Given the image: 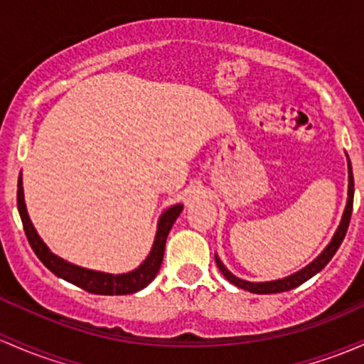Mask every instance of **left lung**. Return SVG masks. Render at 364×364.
<instances>
[{
    "label": "left lung",
    "instance_id": "8db88e82",
    "mask_svg": "<svg viewBox=\"0 0 364 364\" xmlns=\"http://www.w3.org/2000/svg\"><path fill=\"white\" fill-rule=\"evenodd\" d=\"M347 157V174H349V186H347V203H346V209L344 214H342L341 219V225H338L337 231L335 235L331 237V240L328 245L323 249V252L318 255L314 261H311L309 264L302 269L295 271L294 274H289L285 278H279V279H271V282H247V279H242L238 277H235L228 267L223 264L221 259L218 257L215 254V264H218L219 271L225 274V278L230 283H233L235 287L243 290H249L252 294H279V292H287V290H292L295 287L302 285V283L307 282L309 278H313L314 274L319 273L328 262L331 261L335 252L338 250L341 247L342 240H344L346 233H347V228H349V221H350V214H353V202H354V178H353V167H350V161H349V155L346 154Z\"/></svg>",
    "mask_w": 364,
    "mask_h": 364
}]
</instances>
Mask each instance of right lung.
Masks as SVG:
<instances>
[{"mask_svg": "<svg viewBox=\"0 0 364 364\" xmlns=\"http://www.w3.org/2000/svg\"><path fill=\"white\" fill-rule=\"evenodd\" d=\"M17 207L20 219H22L23 230H26L27 240H29L31 247H33L36 255L39 257V261H41L51 273L57 274L58 278L65 279V282L72 283V285L81 287L86 292L98 295H126L145 289L151 279L157 277L159 269H161L167 235H169L174 221L178 219V215L181 214L183 210V203H174V205H171L169 209H166L161 214L157 223V233H155L154 245H151L150 254L146 255L145 261H143L136 269L129 271V273L112 274L103 273V271H95L87 269V267L75 266L72 264V262L65 261V259L58 257L57 254H53L48 249L46 243L43 242V238L39 237L38 231H36L29 214H27L26 198H23L22 173L18 176Z\"/></svg>", "mask_w": 364, "mask_h": 364, "instance_id": "1", "label": "right lung"}]
</instances>
